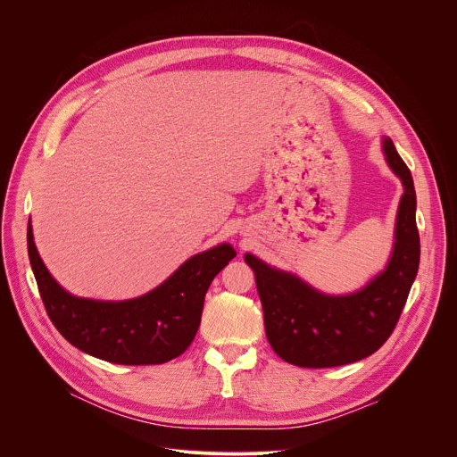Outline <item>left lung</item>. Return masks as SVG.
Here are the masks:
<instances>
[{
	"mask_svg": "<svg viewBox=\"0 0 457 457\" xmlns=\"http://www.w3.org/2000/svg\"><path fill=\"white\" fill-rule=\"evenodd\" d=\"M385 161L402 184L395 249L386 268L351 295H323L296 275L245 254L254 271L264 309L266 337L287 363L323 369L363 360L393 335L420 266L416 191L411 170L388 137L381 141Z\"/></svg>",
	"mask_w": 457,
	"mask_h": 457,
	"instance_id": "1",
	"label": "left lung"
}]
</instances>
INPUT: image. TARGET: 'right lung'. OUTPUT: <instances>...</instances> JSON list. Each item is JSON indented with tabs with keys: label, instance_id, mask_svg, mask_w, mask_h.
<instances>
[{
	"label": "right lung",
	"instance_id": "add662e5",
	"mask_svg": "<svg viewBox=\"0 0 457 457\" xmlns=\"http://www.w3.org/2000/svg\"><path fill=\"white\" fill-rule=\"evenodd\" d=\"M30 266L46 314L62 338L79 351L120 365H157L180 356L201 325L212 280L237 251L220 244L191 256L154 291L122 302L79 298L48 273L27 229Z\"/></svg>",
	"mask_w": 457,
	"mask_h": 457
}]
</instances>
